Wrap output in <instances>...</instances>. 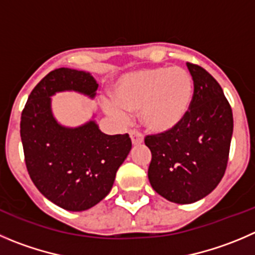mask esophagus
Instances as JSON below:
<instances>
[{
  "label": "esophagus",
  "instance_id": "34e87169",
  "mask_svg": "<svg viewBox=\"0 0 255 255\" xmlns=\"http://www.w3.org/2000/svg\"><path fill=\"white\" fill-rule=\"evenodd\" d=\"M130 137H131V142L134 146H136V145H140L144 142V137H142V135L140 134L139 131H131L130 132Z\"/></svg>",
  "mask_w": 255,
  "mask_h": 255
}]
</instances>
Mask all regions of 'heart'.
<instances>
[{
  "label": "heart",
  "mask_w": 255,
  "mask_h": 255,
  "mask_svg": "<svg viewBox=\"0 0 255 255\" xmlns=\"http://www.w3.org/2000/svg\"><path fill=\"white\" fill-rule=\"evenodd\" d=\"M194 82L181 67H149L121 75L111 86L113 100L104 109L118 119L140 111L145 129L165 134L181 125L190 111Z\"/></svg>",
  "instance_id": "obj_1"
}]
</instances>
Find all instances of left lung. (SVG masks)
<instances>
[{
    "label": "left lung",
    "instance_id": "left-lung-1",
    "mask_svg": "<svg viewBox=\"0 0 255 255\" xmlns=\"http://www.w3.org/2000/svg\"><path fill=\"white\" fill-rule=\"evenodd\" d=\"M194 81L190 111L175 130L145 137L151 151L147 176L169 202L191 204L212 193L224 176L233 135V113L217 80L186 64Z\"/></svg>",
    "mask_w": 255,
    "mask_h": 255
}]
</instances>
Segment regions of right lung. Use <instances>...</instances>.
Wrapping results in <instances>:
<instances>
[{"instance_id":"add662e5","label":"right lung","mask_w":255,"mask_h":255,"mask_svg":"<svg viewBox=\"0 0 255 255\" xmlns=\"http://www.w3.org/2000/svg\"><path fill=\"white\" fill-rule=\"evenodd\" d=\"M99 84L90 72L60 67L32 90L21 115V140L31 180L45 198L70 212L100 203L131 150L129 135H106L95 119L64 126L52 113V96L74 91L94 99Z\"/></svg>"}]
</instances>
